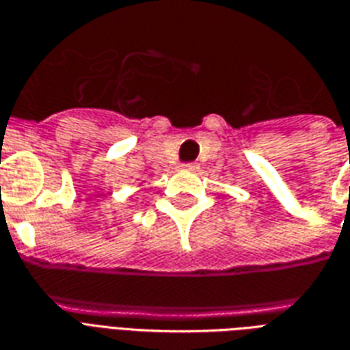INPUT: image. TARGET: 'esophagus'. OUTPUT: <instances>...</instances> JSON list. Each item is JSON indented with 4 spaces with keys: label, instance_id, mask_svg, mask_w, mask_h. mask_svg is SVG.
Here are the masks:
<instances>
[{
    "label": "esophagus",
    "instance_id": "34e87169",
    "mask_svg": "<svg viewBox=\"0 0 350 350\" xmlns=\"http://www.w3.org/2000/svg\"><path fill=\"white\" fill-rule=\"evenodd\" d=\"M182 170H185V172H197L198 167L195 165V163H187V165H183Z\"/></svg>",
    "mask_w": 350,
    "mask_h": 350
}]
</instances>
